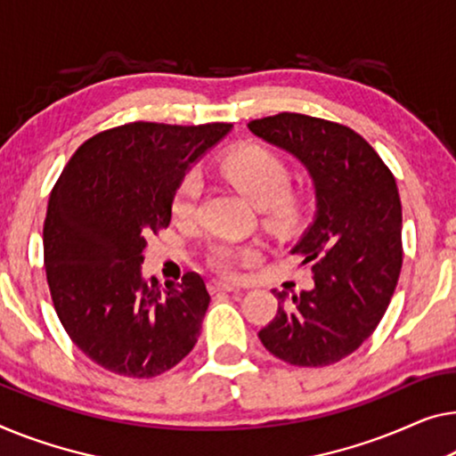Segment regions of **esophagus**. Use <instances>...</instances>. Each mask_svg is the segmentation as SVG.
<instances>
[{"mask_svg":"<svg viewBox=\"0 0 456 456\" xmlns=\"http://www.w3.org/2000/svg\"><path fill=\"white\" fill-rule=\"evenodd\" d=\"M210 290H213V293H237L240 287H235V284H231V282L213 281V282H210Z\"/></svg>","mask_w":456,"mask_h":456,"instance_id":"1","label":"esophagus"}]
</instances>
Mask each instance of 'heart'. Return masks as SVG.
<instances>
[{
  "label": "heart",
  "instance_id": "b5f03b06",
  "mask_svg": "<svg viewBox=\"0 0 456 456\" xmlns=\"http://www.w3.org/2000/svg\"><path fill=\"white\" fill-rule=\"evenodd\" d=\"M219 172L231 186L264 210V219L278 231H293L307 215V199L290 190V167L281 155L262 145L235 149L221 159ZM202 180L196 174H186L175 188L172 199L174 219L188 225L199 213ZM249 249L221 243L213 251V264L221 270H231Z\"/></svg>",
  "mask_w": 456,
  "mask_h": 456
}]
</instances>
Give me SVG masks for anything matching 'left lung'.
Masks as SVG:
<instances>
[{
  "label": "left lung",
  "mask_w": 456,
  "mask_h": 456,
  "mask_svg": "<svg viewBox=\"0 0 456 456\" xmlns=\"http://www.w3.org/2000/svg\"><path fill=\"white\" fill-rule=\"evenodd\" d=\"M248 128L301 161L315 188L314 221L290 249L309 264L315 287L272 290L276 317L257 338L289 364H334L369 339L397 287L403 249L395 178L344 125L282 112Z\"/></svg>",
  "instance_id": "obj_1"
}]
</instances>
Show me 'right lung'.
Instances as JSON below:
<instances>
[{"mask_svg": "<svg viewBox=\"0 0 456 456\" xmlns=\"http://www.w3.org/2000/svg\"><path fill=\"white\" fill-rule=\"evenodd\" d=\"M231 131L131 122L86 141L54 184L46 208L45 268L54 311L73 344L122 377L174 369L199 339L205 281H147V237L172 221L182 178Z\"/></svg>", "mask_w": 456, "mask_h": 456, "instance_id": "1", "label": "right lung"}]
</instances>
